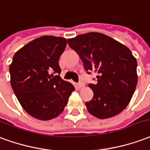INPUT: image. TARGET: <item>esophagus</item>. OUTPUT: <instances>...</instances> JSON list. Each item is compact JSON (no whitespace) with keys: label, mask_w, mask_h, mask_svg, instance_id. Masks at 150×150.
Instances as JSON below:
<instances>
[{"label":"esophagus","mask_w":150,"mask_h":150,"mask_svg":"<svg viewBox=\"0 0 150 150\" xmlns=\"http://www.w3.org/2000/svg\"><path fill=\"white\" fill-rule=\"evenodd\" d=\"M76 87L78 88H81L82 87H84V84L83 83H78V84H76Z\"/></svg>","instance_id":"34e87169"}]
</instances>
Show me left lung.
<instances>
[{
    "label": "left lung",
    "instance_id": "obj_1",
    "mask_svg": "<svg viewBox=\"0 0 150 150\" xmlns=\"http://www.w3.org/2000/svg\"><path fill=\"white\" fill-rule=\"evenodd\" d=\"M88 74L98 73V83L89 84L93 98L86 102L89 113L100 119L117 115L129 103L137 83L136 58L129 48L100 33L68 39Z\"/></svg>",
    "mask_w": 150,
    "mask_h": 150
}]
</instances>
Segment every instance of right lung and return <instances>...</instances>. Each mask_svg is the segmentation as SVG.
Wrapping results in <instances>:
<instances>
[{"label":"right lung","instance_id":"obj_1","mask_svg":"<svg viewBox=\"0 0 150 150\" xmlns=\"http://www.w3.org/2000/svg\"><path fill=\"white\" fill-rule=\"evenodd\" d=\"M66 45L64 38L43 36L13 56L9 65L11 86L23 109L35 118L48 121L57 117L75 90L59 76L58 61Z\"/></svg>","mask_w":150,"mask_h":150}]
</instances>
